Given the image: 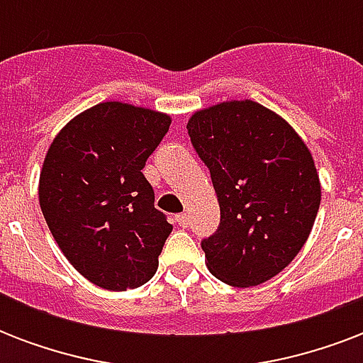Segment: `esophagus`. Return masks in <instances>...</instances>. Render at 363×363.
Listing matches in <instances>:
<instances>
[{
  "instance_id": "esophagus-1",
  "label": "esophagus",
  "mask_w": 363,
  "mask_h": 363,
  "mask_svg": "<svg viewBox=\"0 0 363 363\" xmlns=\"http://www.w3.org/2000/svg\"><path fill=\"white\" fill-rule=\"evenodd\" d=\"M177 224L182 228H188V224H190V216L186 215V213H182V215H177Z\"/></svg>"
}]
</instances>
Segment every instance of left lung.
Instances as JSON below:
<instances>
[{
	"instance_id": "8db88e82",
	"label": "left lung",
	"mask_w": 363,
	"mask_h": 363,
	"mask_svg": "<svg viewBox=\"0 0 363 363\" xmlns=\"http://www.w3.org/2000/svg\"><path fill=\"white\" fill-rule=\"evenodd\" d=\"M186 130L220 205V226L201 241L207 267L230 286L269 281L298 256L320 207L309 148L250 99L196 111Z\"/></svg>"
}]
</instances>
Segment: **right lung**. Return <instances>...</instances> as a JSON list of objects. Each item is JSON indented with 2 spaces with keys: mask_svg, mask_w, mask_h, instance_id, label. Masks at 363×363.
<instances>
[{
  "mask_svg": "<svg viewBox=\"0 0 363 363\" xmlns=\"http://www.w3.org/2000/svg\"><path fill=\"white\" fill-rule=\"evenodd\" d=\"M171 124L158 111L105 101L62 128L43 162L39 205L69 264L96 286L148 282L171 226L141 169Z\"/></svg>",
  "mask_w": 363,
  "mask_h": 363,
  "instance_id": "obj_1",
  "label": "right lung"
}]
</instances>
